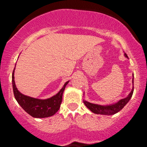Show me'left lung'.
I'll return each mask as SVG.
<instances>
[{"instance_id":"8db88e82","label":"left lung","mask_w":147,"mask_h":147,"mask_svg":"<svg viewBox=\"0 0 147 147\" xmlns=\"http://www.w3.org/2000/svg\"><path fill=\"white\" fill-rule=\"evenodd\" d=\"M125 57L126 58H128L127 55L125 53L124 54ZM133 88L132 90L130 92V94L126 98L121 99L119 102L115 103L114 104H111V105H107V106H101L98 105V104H92L86 101H84V104L88 109L92 111V113L95 114H100V115H114L117 113L119 112V111L122 110L123 108L124 107V106L129 102L130 99L132 97L133 93Z\"/></svg>"}]
</instances>
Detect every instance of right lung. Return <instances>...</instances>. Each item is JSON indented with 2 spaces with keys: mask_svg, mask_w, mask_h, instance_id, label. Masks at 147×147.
Returning <instances> with one entry per match:
<instances>
[{
  "mask_svg": "<svg viewBox=\"0 0 147 147\" xmlns=\"http://www.w3.org/2000/svg\"><path fill=\"white\" fill-rule=\"evenodd\" d=\"M14 73V69L12 73V86L15 99L25 112L33 117L44 118L53 115L59 111L62 102L63 91L69 81L65 82L59 92L53 97L47 99H35L23 95L17 90L15 85Z\"/></svg>",
  "mask_w": 147,
  "mask_h": 147,
  "instance_id": "obj_1",
  "label": "right lung"
}]
</instances>
